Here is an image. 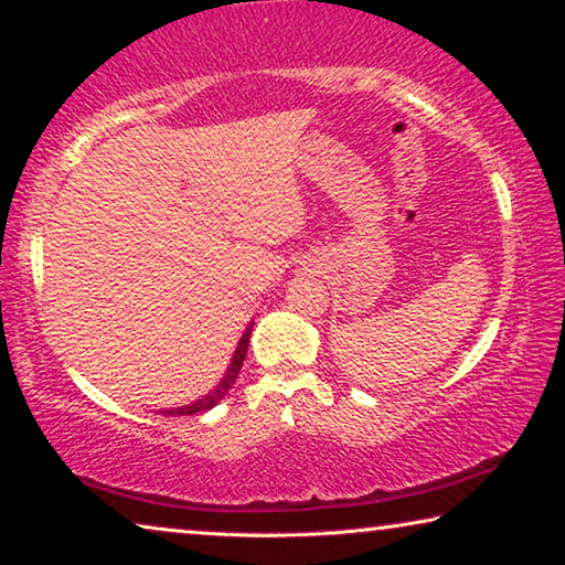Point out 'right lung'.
I'll list each match as a JSON object with an SVG mask.
<instances>
[{
    "label": "right lung",
    "instance_id": "1",
    "mask_svg": "<svg viewBox=\"0 0 565 565\" xmlns=\"http://www.w3.org/2000/svg\"><path fill=\"white\" fill-rule=\"evenodd\" d=\"M252 327H254V321H248L246 331L242 333V339H238V343H236V351H234V356H232V363H228L226 374L222 376V381H218V384L212 391H209L206 396L191 401V404H186V406L164 408V411H161V414H164V416H194V414H204V411H212L218 404V401H222L228 394V388H232V384H234L236 376H238V371H242V366H244L246 349H248V337H252Z\"/></svg>",
    "mask_w": 565,
    "mask_h": 565
}]
</instances>
